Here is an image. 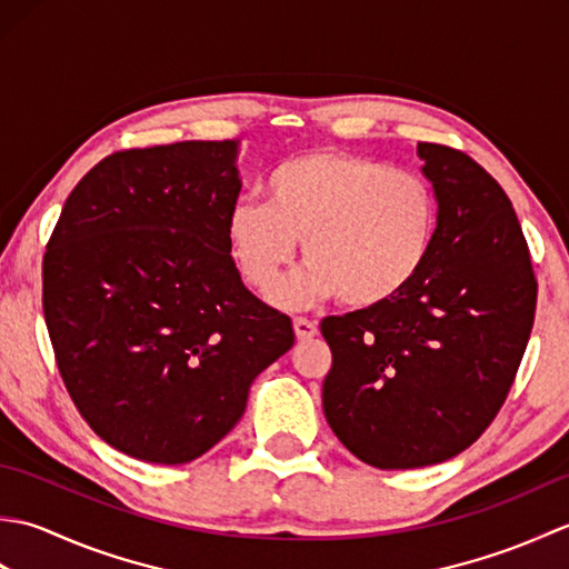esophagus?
<instances>
[{"label":"esophagus","instance_id":"1","mask_svg":"<svg viewBox=\"0 0 569 569\" xmlns=\"http://www.w3.org/2000/svg\"><path fill=\"white\" fill-rule=\"evenodd\" d=\"M293 330H296L298 340L303 342V340H312V337L318 335V325L312 322V320H308V318H296L293 320Z\"/></svg>","mask_w":569,"mask_h":569}]
</instances>
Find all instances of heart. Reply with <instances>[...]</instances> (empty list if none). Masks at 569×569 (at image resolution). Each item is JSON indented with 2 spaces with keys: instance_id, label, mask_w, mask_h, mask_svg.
Segmentation results:
<instances>
[{
  "instance_id": "1",
  "label": "heart",
  "mask_w": 569,
  "mask_h": 569,
  "mask_svg": "<svg viewBox=\"0 0 569 569\" xmlns=\"http://www.w3.org/2000/svg\"><path fill=\"white\" fill-rule=\"evenodd\" d=\"M266 202L241 200L227 217V244L241 278L266 293L303 241L306 269L271 293L303 308L340 296L349 308L393 303L432 257L440 202L416 173L345 151H308L266 178Z\"/></svg>"
}]
</instances>
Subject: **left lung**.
Here are the masks:
<instances>
[{
    "mask_svg": "<svg viewBox=\"0 0 569 569\" xmlns=\"http://www.w3.org/2000/svg\"><path fill=\"white\" fill-rule=\"evenodd\" d=\"M440 232L393 303L325 318L322 408L349 452L377 469L438 465L475 442L509 396L538 283L503 188L467 153L418 143Z\"/></svg>",
    "mask_w": 569,
    "mask_h": 569,
    "instance_id": "left-lung-1",
    "label": "left lung"
}]
</instances>
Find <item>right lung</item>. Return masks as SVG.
I'll return each mask as SVG.
<instances>
[{
	"label": "right lung",
	"mask_w": 569,
	"mask_h": 569,
	"mask_svg": "<svg viewBox=\"0 0 569 569\" xmlns=\"http://www.w3.org/2000/svg\"><path fill=\"white\" fill-rule=\"evenodd\" d=\"M239 141L107 156L72 188L43 257L66 389L114 450L186 465L244 416L293 322L241 283L227 244Z\"/></svg>",
	"instance_id": "1"
}]
</instances>
